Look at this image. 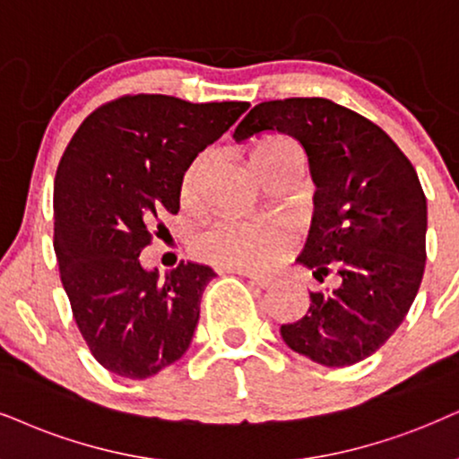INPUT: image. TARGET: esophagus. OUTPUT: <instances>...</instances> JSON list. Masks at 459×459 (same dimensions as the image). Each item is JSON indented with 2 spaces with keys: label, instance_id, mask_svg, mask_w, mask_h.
<instances>
[{
  "label": "esophagus",
  "instance_id": "obj_1",
  "mask_svg": "<svg viewBox=\"0 0 459 459\" xmlns=\"http://www.w3.org/2000/svg\"><path fill=\"white\" fill-rule=\"evenodd\" d=\"M230 271H235V273H239V275H243V277H247L249 280V283H254V286H258V288H271L273 286V280L271 277H264V275H256V273H249V271H239V269H230Z\"/></svg>",
  "mask_w": 459,
  "mask_h": 459
}]
</instances>
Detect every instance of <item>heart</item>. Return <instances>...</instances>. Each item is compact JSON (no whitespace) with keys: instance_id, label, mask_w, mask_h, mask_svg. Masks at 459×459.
I'll use <instances>...</instances> for the list:
<instances>
[{"instance_id":"1","label":"heart","mask_w":459,"mask_h":459,"mask_svg":"<svg viewBox=\"0 0 459 459\" xmlns=\"http://www.w3.org/2000/svg\"><path fill=\"white\" fill-rule=\"evenodd\" d=\"M254 165L260 176L271 171L303 169V150L292 137L271 135L263 139L252 152ZM207 154L196 156L184 173L182 199L195 203L199 196L203 169ZM294 246V233L288 224L271 218H237L224 216L207 224L195 237V249L203 258L220 266L239 271L271 269Z\"/></svg>"}]
</instances>
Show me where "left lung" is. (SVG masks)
I'll return each mask as SVG.
<instances>
[{
  "label": "left lung",
  "mask_w": 459,
  "mask_h": 459,
  "mask_svg": "<svg viewBox=\"0 0 459 459\" xmlns=\"http://www.w3.org/2000/svg\"><path fill=\"white\" fill-rule=\"evenodd\" d=\"M286 133L303 143L316 182L299 263L339 286L309 292V311L283 324L290 350L324 367H350L394 334L426 266L428 207L415 167L384 129L322 97L258 103L235 142Z\"/></svg>",
  "instance_id": "obj_1"
}]
</instances>
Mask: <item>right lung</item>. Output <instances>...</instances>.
Returning <instances> with one entry per match:
<instances>
[{
    "label": "right lung",
    "mask_w": 459,
    "mask_h": 459,
    "mask_svg": "<svg viewBox=\"0 0 459 459\" xmlns=\"http://www.w3.org/2000/svg\"><path fill=\"white\" fill-rule=\"evenodd\" d=\"M247 108L123 95L86 116L67 143L52 201L55 254L80 334L109 373L148 379L188 350L216 273L182 260L159 277L139 254L160 233V213L179 212L190 162Z\"/></svg>",
    "instance_id": "right-lung-1"
}]
</instances>
